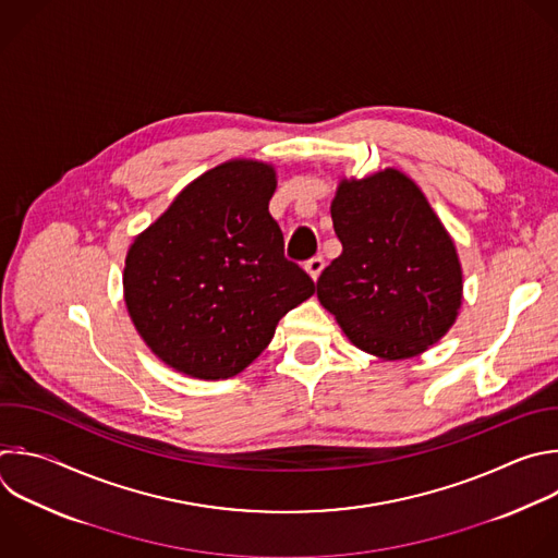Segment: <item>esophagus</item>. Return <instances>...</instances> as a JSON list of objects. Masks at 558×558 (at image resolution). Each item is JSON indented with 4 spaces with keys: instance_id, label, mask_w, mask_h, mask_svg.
Returning <instances> with one entry per match:
<instances>
[{
    "instance_id": "34e87169",
    "label": "esophagus",
    "mask_w": 558,
    "mask_h": 558,
    "mask_svg": "<svg viewBox=\"0 0 558 558\" xmlns=\"http://www.w3.org/2000/svg\"><path fill=\"white\" fill-rule=\"evenodd\" d=\"M304 269L308 271V276H311L313 280H317V278H319V274H322V269H324V258H322V256L311 258V260L304 265Z\"/></svg>"
}]
</instances>
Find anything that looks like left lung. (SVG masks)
Here are the masks:
<instances>
[{
	"label": "left lung",
	"mask_w": 558,
	"mask_h": 558,
	"mask_svg": "<svg viewBox=\"0 0 558 558\" xmlns=\"http://www.w3.org/2000/svg\"><path fill=\"white\" fill-rule=\"evenodd\" d=\"M330 217L341 256L319 276V304L359 350L386 361L423 354L456 324V243L405 172L341 177Z\"/></svg>",
	"instance_id": "8db88e82"
}]
</instances>
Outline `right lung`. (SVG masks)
I'll list each match as a JSON object with an SVG mask.
<instances>
[{
    "label": "right lung",
    "mask_w": 558,
    "mask_h": 558,
    "mask_svg": "<svg viewBox=\"0 0 558 558\" xmlns=\"http://www.w3.org/2000/svg\"><path fill=\"white\" fill-rule=\"evenodd\" d=\"M274 163L230 159L197 179L129 245V317L177 373L236 377L269 345L280 317L308 300L313 280L284 258L269 215Z\"/></svg>",
    "instance_id": "obj_1"
}]
</instances>
